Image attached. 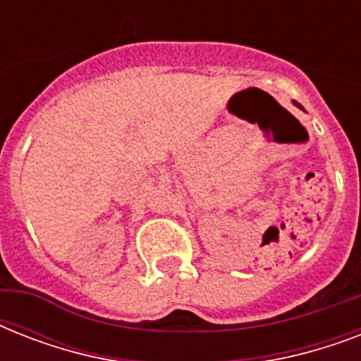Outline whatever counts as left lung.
Here are the masks:
<instances>
[{"label":"left lung","mask_w":361,"mask_h":361,"mask_svg":"<svg viewBox=\"0 0 361 361\" xmlns=\"http://www.w3.org/2000/svg\"><path fill=\"white\" fill-rule=\"evenodd\" d=\"M294 104H296V106H300V104H298V103H296V101H294ZM300 109H302V106H300ZM302 110H303V109H302Z\"/></svg>","instance_id":"1"}]
</instances>
